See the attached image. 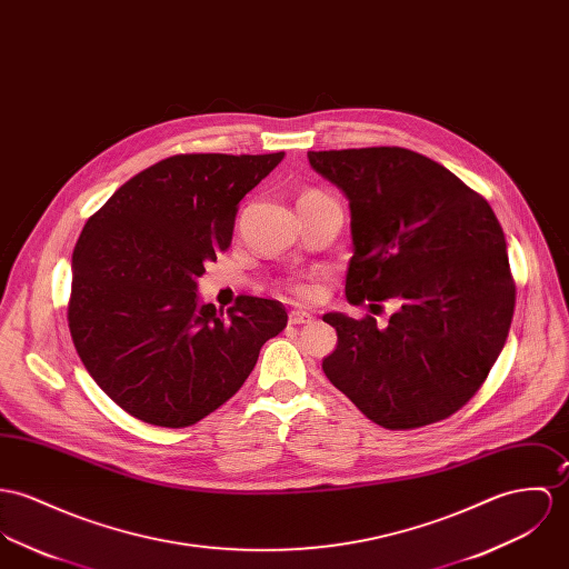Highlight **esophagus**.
<instances>
[{
  "instance_id": "1",
  "label": "esophagus",
  "mask_w": 569,
  "mask_h": 569,
  "mask_svg": "<svg viewBox=\"0 0 569 569\" xmlns=\"http://www.w3.org/2000/svg\"><path fill=\"white\" fill-rule=\"evenodd\" d=\"M309 321H312V315L307 310H291L289 312V323L291 326H300V323H309Z\"/></svg>"
}]
</instances>
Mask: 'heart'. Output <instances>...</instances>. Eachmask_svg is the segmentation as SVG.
<instances>
[{"mask_svg":"<svg viewBox=\"0 0 569 569\" xmlns=\"http://www.w3.org/2000/svg\"><path fill=\"white\" fill-rule=\"evenodd\" d=\"M321 200H330V198L323 191H319V189H305L300 193L298 204H310V202H321ZM289 289L296 296H302V298H312L315 296V287H312V282H309V280H291Z\"/></svg>","mask_w":569,"mask_h":569,"instance_id":"heart-1","label":"heart"}]
</instances>
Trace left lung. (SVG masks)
Instances as JSON below:
<instances>
[{
  "mask_svg": "<svg viewBox=\"0 0 569 569\" xmlns=\"http://www.w3.org/2000/svg\"><path fill=\"white\" fill-rule=\"evenodd\" d=\"M350 200V305L400 310L378 328L328 312L337 350L323 373L373 423L413 430L463 409L487 380L516 309L507 241L487 200L407 148L309 152Z\"/></svg>",
  "mask_w": 569,
  "mask_h": 569,
  "instance_id": "8db88e82",
  "label": "left lung"
}]
</instances>
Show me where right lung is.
Wrapping results in <instances>:
<instances>
[{"label": "right lung", "instance_id": "add662e5", "mask_svg": "<svg viewBox=\"0 0 569 569\" xmlns=\"http://www.w3.org/2000/svg\"><path fill=\"white\" fill-rule=\"evenodd\" d=\"M284 158L176 154L121 184L73 250L67 321L78 357L126 413L187 428L246 382L287 326L276 300L217 310L198 278L232 241L239 202Z\"/></svg>", "mask_w": 569, "mask_h": 569}]
</instances>
